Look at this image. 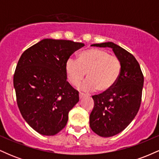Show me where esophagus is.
<instances>
[{"instance_id":"34e87169","label":"esophagus","mask_w":159,"mask_h":159,"mask_svg":"<svg viewBox=\"0 0 159 159\" xmlns=\"http://www.w3.org/2000/svg\"><path fill=\"white\" fill-rule=\"evenodd\" d=\"M84 97H86V95L84 94V93H79V98H80V99H82V98H84Z\"/></svg>"}]
</instances>
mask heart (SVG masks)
<instances>
[{
    "mask_svg": "<svg viewBox=\"0 0 159 159\" xmlns=\"http://www.w3.org/2000/svg\"><path fill=\"white\" fill-rule=\"evenodd\" d=\"M67 80L72 86H78L85 75L88 78L79 89L92 92L98 89L105 92L114 87L121 73V63L117 57L105 50L90 48L78 54V61L69 58L66 62Z\"/></svg>",
    "mask_w": 159,
    "mask_h": 159,
    "instance_id": "obj_1",
    "label": "heart"
}]
</instances>
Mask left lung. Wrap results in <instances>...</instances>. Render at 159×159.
<instances>
[{
	"label": "left lung",
	"instance_id": "obj_1",
	"mask_svg": "<svg viewBox=\"0 0 159 159\" xmlns=\"http://www.w3.org/2000/svg\"><path fill=\"white\" fill-rule=\"evenodd\" d=\"M91 46L112 48L121 63V73L114 87L92 97L94 107L90 126L98 135L109 138L123 131L138 114L141 102L143 75L134 56L112 42Z\"/></svg>",
	"mask_w": 159,
	"mask_h": 159
}]
</instances>
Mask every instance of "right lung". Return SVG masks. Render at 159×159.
Here are the masks:
<instances>
[{"label":"right lung","mask_w":159,"mask_h":159,"mask_svg":"<svg viewBox=\"0 0 159 159\" xmlns=\"http://www.w3.org/2000/svg\"><path fill=\"white\" fill-rule=\"evenodd\" d=\"M84 46L70 40L44 39L25 51L13 77L17 104L25 121L43 135L61 132L79 101L66 81V62Z\"/></svg>","instance_id":"add662e5"}]
</instances>
